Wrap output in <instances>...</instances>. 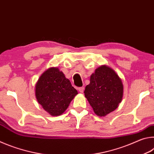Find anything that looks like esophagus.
Returning <instances> with one entry per match:
<instances>
[{
    "instance_id": "obj_1",
    "label": "esophagus",
    "mask_w": 154,
    "mask_h": 154,
    "mask_svg": "<svg viewBox=\"0 0 154 154\" xmlns=\"http://www.w3.org/2000/svg\"><path fill=\"white\" fill-rule=\"evenodd\" d=\"M78 90H79V92L80 93H83V90H84V88L83 87H80L78 88Z\"/></svg>"
}]
</instances>
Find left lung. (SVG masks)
Masks as SVG:
<instances>
[{"instance_id": "left-lung-1", "label": "left lung", "mask_w": 154, "mask_h": 154, "mask_svg": "<svg viewBox=\"0 0 154 154\" xmlns=\"http://www.w3.org/2000/svg\"><path fill=\"white\" fill-rule=\"evenodd\" d=\"M123 92L122 79L114 70L106 65L95 70L84 91L94 112L100 117L106 116L118 107Z\"/></svg>"}]
</instances>
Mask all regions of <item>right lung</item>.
Here are the masks:
<instances>
[{"instance_id":"obj_1","label":"right lung","mask_w":154,"mask_h":154,"mask_svg":"<svg viewBox=\"0 0 154 154\" xmlns=\"http://www.w3.org/2000/svg\"><path fill=\"white\" fill-rule=\"evenodd\" d=\"M78 94L58 68L51 67L41 75L35 85L38 103L52 116H60Z\"/></svg>"}]
</instances>
